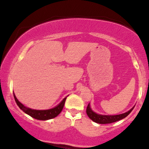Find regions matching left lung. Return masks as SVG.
<instances>
[{
    "label": "left lung",
    "instance_id": "1",
    "mask_svg": "<svg viewBox=\"0 0 149 149\" xmlns=\"http://www.w3.org/2000/svg\"><path fill=\"white\" fill-rule=\"evenodd\" d=\"M134 107L132 108L130 111L127 112L125 113L120 114V115H115V116H106V115H100V114H97L95 112H94L92 110L91 108L90 107V104H88L87 107L86 113L88 117L92 120L94 122L100 124H108V123H112L118 121L120 120H122L125 118V117L130 113L133 110Z\"/></svg>",
    "mask_w": 149,
    "mask_h": 149
}]
</instances>
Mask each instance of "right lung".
Returning <instances> with one entry per match:
<instances>
[{"label":"right lung","mask_w":149,"mask_h":149,"mask_svg":"<svg viewBox=\"0 0 149 149\" xmlns=\"http://www.w3.org/2000/svg\"><path fill=\"white\" fill-rule=\"evenodd\" d=\"M14 97L15 102H16L17 104V106L21 110L23 111L25 113L31 116L33 118L40 120H49L57 117L62 111L64 106L65 101L66 100V97H65L64 100L60 102V104H58L57 107L53 108V109H48V110H35V109H31L30 108L26 107L22 103H20L15 97V94Z\"/></svg>","instance_id":"obj_1"}]
</instances>
